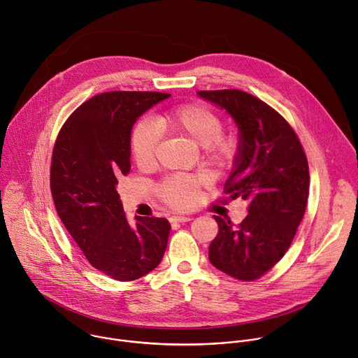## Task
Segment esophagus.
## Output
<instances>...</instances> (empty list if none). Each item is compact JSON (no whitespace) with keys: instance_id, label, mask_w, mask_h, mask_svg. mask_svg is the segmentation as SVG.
<instances>
[{"instance_id":"esophagus-1","label":"esophagus","mask_w":358,"mask_h":358,"mask_svg":"<svg viewBox=\"0 0 358 358\" xmlns=\"http://www.w3.org/2000/svg\"><path fill=\"white\" fill-rule=\"evenodd\" d=\"M192 218L189 217V215H173L171 218H170V221L171 222H188V221H191Z\"/></svg>"}]
</instances>
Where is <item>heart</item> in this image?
Segmentation results:
<instances>
[{
  "label": "heart",
  "mask_w": 358,
  "mask_h": 358,
  "mask_svg": "<svg viewBox=\"0 0 358 358\" xmlns=\"http://www.w3.org/2000/svg\"><path fill=\"white\" fill-rule=\"evenodd\" d=\"M159 131L184 136L202 148V160L214 167L228 166L236 155V138L222 134L221 117L207 106L185 105L164 112L155 119L140 120L130 137L131 156L137 166L147 169L155 164ZM206 178L199 176H174L166 180L159 191L162 198L174 208H189Z\"/></svg>",
  "instance_id": "obj_1"
}]
</instances>
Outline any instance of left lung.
Returning a JSON list of instances; mask_svg holds the SVG:
<instances>
[{
	"instance_id": "1",
	"label": "left lung",
	"mask_w": 358,
	"mask_h": 358,
	"mask_svg": "<svg viewBox=\"0 0 358 358\" xmlns=\"http://www.w3.org/2000/svg\"><path fill=\"white\" fill-rule=\"evenodd\" d=\"M201 99L227 112L238 127V147L225 184L229 199L248 201V217L220 227L210 262L221 272L253 280L289 249L309 196V166L287 122L265 101L242 90H201Z\"/></svg>"
}]
</instances>
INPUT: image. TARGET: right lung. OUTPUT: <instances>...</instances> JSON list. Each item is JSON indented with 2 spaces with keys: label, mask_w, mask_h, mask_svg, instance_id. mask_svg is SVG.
I'll list each match as a JSON object with an SVG mask.
<instances>
[{
  "label": "right lung",
  "mask_w": 358,
  "mask_h": 358,
  "mask_svg": "<svg viewBox=\"0 0 358 358\" xmlns=\"http://www.w3.org/2000/svg\"><path fill=\"white\" fill-rule=\"evenodd\" d=\"M169 93L109 92L80 105L64 124L50 164V192L65 228L93 268L129 282L162 262L166 218L126 220L117 184L130 171V137L141 115Z\"/></svg>",
  "instance_id": "1"
}]
</instances>
